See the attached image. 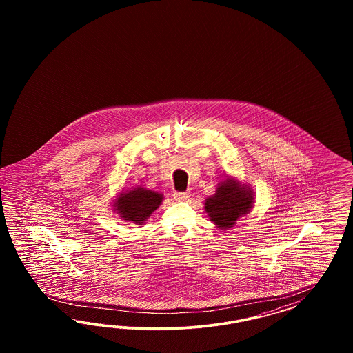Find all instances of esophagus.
Returning a JSON list of instances; mask_svg holds the SVG:
<instances>
[{"mask_svg": "<svg viewBox=\"0 0 353 353\" xmlns=\"http://www.w3.org/2000/svg\"><path fill=\"white\" fill-rule=\"evenodd\" d=\"M189 196H190L189 192H174V194H173V198H174L176 201H185V199H188Z\"/></svg>", "mask_w": 353, "mask_h": 353, "instance_id": "1", "label": "esophagus"}]
</instances>
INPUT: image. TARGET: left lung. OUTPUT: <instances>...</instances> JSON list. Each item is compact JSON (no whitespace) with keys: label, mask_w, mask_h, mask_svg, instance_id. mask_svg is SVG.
<instances>
[{"label":"left lung","mask_w":353,"mask_h":353,"mask_svg":"<svg viewBox=\"0 0 353 353\" xmlns=\"http://www.w3.org/2000/svg\"><path fill=\"white\" fill-rule=\"evenodd\" d=\"M255 203L252 189L234 177H226L217 183L216 192L204 201V210L210 220L220 229H229L250 214Z\"/></svg>","instance_id":"8db88e82"}]
</instances>
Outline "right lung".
<instances>
[{"label":"right lung","instance_id":"1","mask_svg":"<svg viewBox=\"0 0 353 353\" xmlns=\"http://www.w3.org/2000/svg\"><path fill=\"white\" fill-rule=\"evenodd\" d=\"M163 202V194L152 192L146 188L137 186L132 190L119 192L112 210L120 214L124 221L142 225L149 219L151 214L159 208Z\"/></svg>","mask_w":353,"mask_h":353}]
</instances>
